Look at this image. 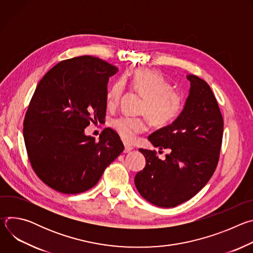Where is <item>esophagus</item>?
<instances>
[{
	"label": "esophagus",
	"mask_w": 253,
	"mask_h": 253,
	"mask_svg": "<svg viewBox=\"0 0 253 253\" xmlns=\"http://www.w3.org/2000/svg\"><path fill=\"white\" fill-rule=\"evenodd\" d=\"M132 149H133V147H132L131 145H128V144H125V149H124V152H125V153H129Z\"/></svg>",
	"instance_id": "34e87169"
}]
</instances>
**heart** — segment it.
<instances>
[{
	"label": "heart",
	"mask_w": 253,
	"mask_h": 253,
	"mask_svg": "<svg viewBox=\"0 0 253 253\" xmlns=\"http://www.w3.org/2000/svg\"><path fill=\"white\" fill-rule=\"evenodd\" d=\"M125 81L144 98L140 112L146 115L152 125L164 127L173 122L182 110V94L172 89L170 82L159 72L149 69H137L124 79L117 80L107 93L108 106H116L125 91ZM112 126L126 142H131L136 135L145 131L147 122L142 117L121 116L112 121Z\"/></svg>",
	"instance_id": "obj_1"
}]
</instances>
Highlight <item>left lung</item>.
Returning a JSON list of instances; mask_svg holds the SVG:
<instances>
[{"instance_id": "obj_1", "label": "left lung", "mask_w": 253, "mask_h": 253, "mask_svg": "<svg viewBox=\"0 0 253 253\" xmlns=\"http://www.w3.org/2000/svg\"><path fill=\"white\" fill-rule=\"evenodd\" d=\"M190 91L183 111L170 125L148 139L155 147L170 149L161 160L155 150L140 148L146 165L135 176L139 193L159 207H175L197 194L218 164L223 118L210 86L188 75Z\"/></svg>"}]
</instances>
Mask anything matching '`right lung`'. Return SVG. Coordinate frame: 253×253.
Instances as JSON below:
<instances>
[{
    "mask_svg": "<svg viewBox=\"0 0 253 253\" xmlns=\"http://www.w3.org/2000/svg\"><path fill=\"white\" fill-rule=\"evenodd\" d=\"M118 68L99 58L64 60L41 79L24 120V139L35 173L58 192L94 187L124 150L119 135L105 128L99 141L86 136L91 122L105 118L107 84Z\"/></svg>",
    "mask_w": 253,
    "mask_h": 253,
    "instance_id": "1",
    "label": "right lung"
}]
</instances>
